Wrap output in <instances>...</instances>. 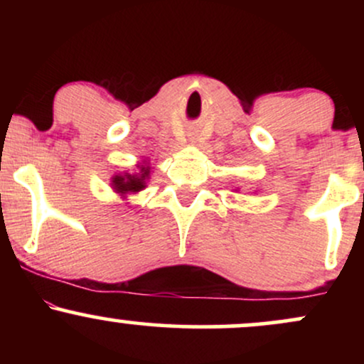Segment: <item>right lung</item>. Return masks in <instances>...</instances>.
Instances as JSON below:
<instances>
[{
  "instance_id": "add662e5",
  "label": "right lung",
  "mask_w": 364,
  "mask_h": 364,
  "mask_svg": "<svg viewBox=\"0 0 364 364\" xmlns=\"http://www.w3.org/2000/svg\"><path fill=\"white\" fill-rule=\"evenodd\" d=\"M150 174V166L144 161V164L136 166L135 173H121L114 174L111 178V186L116 193L127 196L132 193H139L145 188V181L149 179Z\"/></svg>"
}]
</instances>
